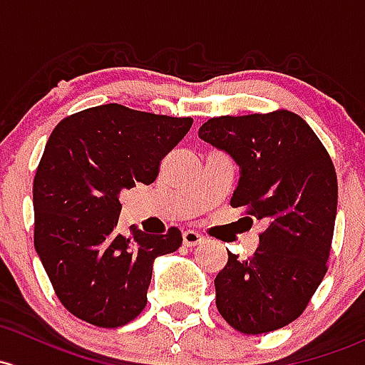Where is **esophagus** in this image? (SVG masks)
<instances>
[{
  "instance_id": "esophagus-1",
  "label": "esophagus",
  "mask_w": 365,
  "mask_h": 365,
  "mask_svg": "<svg viewBox=\"0 0 365 365\" xmlns=\"http://www.w3.org/2000/svg\"><path fill=\"white\" fill-rule=\"evenodd\" d=\"M202 240H205V237H202L201 234H197L195 231H185V232H183V245H185V247H195V245L201 243Z\"/></svg>"
}]
</instances>
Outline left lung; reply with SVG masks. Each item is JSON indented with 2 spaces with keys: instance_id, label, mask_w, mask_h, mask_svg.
I'll use <instances>...</instances> for the list:
<instances>
[{
  "instance_id": "8db88e82",
  "label": "left lung",
  "mask_w": 365,
  "mask_h": 365,
  "mask_svg": "<svg viewBox=\"0 0 365 365\" xmlns=\"http://www.w3.org/2000/svg\"><path fill=\"white\" fill-rule=\"evenodd\" d=\"M199 138L240 166L231 206L266 222L248 260L229 253L215 278L217 308L243 334L294 322L327 273L337 212V178L317 134L289 110L215 117Z\"/></svg>"
}]
</instances>
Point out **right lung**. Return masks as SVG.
<instances>
[{
	"label": "right lung",
	"instance_id": "right-lung-1",
	"mask_svg": "<svg viewBox=\"0 0 365 365\" xmlns=\"http://www.w3.org/2000/svg\"><path fill=\"white\" fill-rule=\"evenodd\" d=\"M190 117L110 103L70 115L47 141L33 183L34 248L68 312L98 327H120L147 306L153 260L182 232L115 231L120 192L150 185L160 160L183 140Z\"/></svg>",
	"mask_w": 365,
	"mask_h": 365
}]
</instances>
